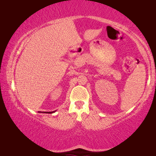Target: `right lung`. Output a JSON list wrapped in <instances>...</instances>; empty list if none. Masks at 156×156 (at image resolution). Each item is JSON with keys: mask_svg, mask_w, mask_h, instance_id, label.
Masks as SVG:
<instances>
[{"mask_svg": "<svg viewBox=\"0 0 156 156\" xmlns=\"http://www.w3.org/2000/svg\"><path fill=\"white\" fill-rule=\"evenodd\" d=\"M56 111H54V112H39V113H54Z\"/></svg>", "mask_w": 156, "mask_h": 156, "instance_id": "right-lung-1", "label": "right lung"}]
</instances>
